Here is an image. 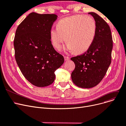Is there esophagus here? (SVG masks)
Listing matches in <instances>:
<instances>
[{"instance_id": "1", "label": "esophagus", "mask_w": 126, "mask_h": 126, "mask_svg": "<svg viewBox=\"0 0 126 126\" xmlns=\"http://www.w3.org/2000/svg\"><path fill=\"white\" fill-rule=\"evenodd\" d=\"M64 60H65V61H68V60H70V58H69V57H68L64 56Z\"/></svg>"}]
</instances>
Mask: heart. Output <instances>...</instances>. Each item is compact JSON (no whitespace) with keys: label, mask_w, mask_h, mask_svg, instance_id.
<instances>
[{"label":"heart","mask_w":126,"mask_h":126,"mask_svg":"<svg viewBox=\"0 0 126 126\" xmlns=\"http://www.w3.org/2000/svg\"><path fill=\"white\" fill-rule=\"evenodd\" d=\"M96 30V22L91 16L74 15L59 20L57 28L50 29V38L56 49L60 47L65 38L66 50L79 54L86 51L92 46Z\"/></svg>","instance_id":"1"}]
</instances>
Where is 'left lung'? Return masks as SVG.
I'll list each match as a JSON object with an SVG mask.
<instances>
[{"mask_svg":"<svg viewBox=\"0 0 126 126\" xmlns=\"http://www.w3.org/2000/svg\"><path fill=\"white\" fill-rule=\"evenodd\" d=\"M94 17L97 30L94 41L83 54L71 58L75 68L71 75L74 83L90 89L96 86L106 75L111 63L113 40L110 27L100 16L89 12Z\"/></svg>","mask_w":126,"mask_h":126,"instance_id":"left-lung-1","label":"left lung"}]
</instances>
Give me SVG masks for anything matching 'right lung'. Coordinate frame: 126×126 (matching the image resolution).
<instances>
[{
  "label": "right lung",
  "mask_w": 126,
  "mask_h": 126,
  "mask_svg": "<svg viewBox=\"0 0 126 126\" xmlns=\"http://www.w3.org/2000/svg\"><path fill=\"white\" fill-rule=\"evenodd\" d=\"M58 16L32 12L18 26L14 40L16 63L32 84L45 87L54 81V72L64 59L54 49L50 30Z\"/></svg>",
  "instance_id": "1"
}]
</instances>
